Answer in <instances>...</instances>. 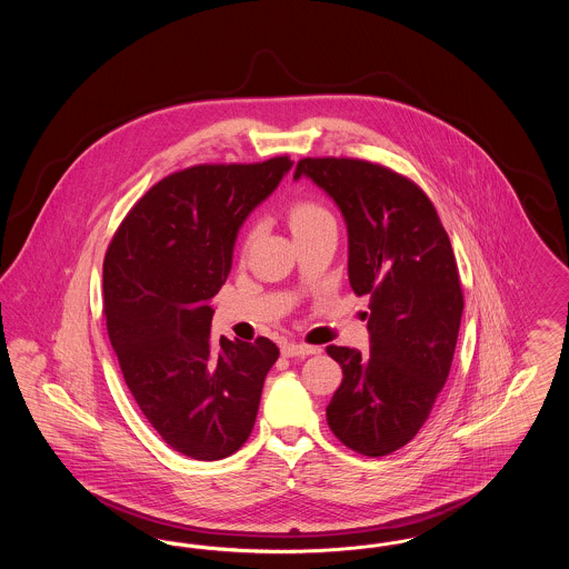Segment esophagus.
Listing matches in <instances>:
<instances>
[{"mask_svg":"<svg viewBox=\"0 0 569 569\" xmlns=\"http://www.w3.org/2000/svg\"><path fill=\"white\" fill-rule=\"evenodd\" d=\"M320 350L313 348V346H302V343H283L281 353L288 356V358H302V356H311V353H318Z\"/></svg>","mask_w":569,"mask_h":569,"instance_id":"esophagus-1","label":"esophagus"}]
</instances>
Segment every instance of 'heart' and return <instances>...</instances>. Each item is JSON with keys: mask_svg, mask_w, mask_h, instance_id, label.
I'll return each instance as SVG.
<instances>
[{"mask_svg": "<svg viewBox=\"0 0 569 569\" xmlns=\"http://www.w3.org/2000/svg\"><path fill=\"white\" fill-rule=\"evenodd\" d=\"M328 219H332L330 213L326 211L322 204H318L313 200H297L288 209V221H290L292 234L305 232V230H309V228H313L322 221H328Z\"/></svg>", "mask_w": 569, "mask_h": 569, "instance_id": "obj_1", "label": "heart"}]
</instances>
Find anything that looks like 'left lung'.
Segmentation results:
<instances>
[{
	"instance_id": "left-lung-1",
	"label": "left lung",
	"mask_w": 569,
	"mask_h": 569,
	"mask_svg": "<svg viewBox=\"0 0 569 569\" xmlns=\"http://www.w3.org/2000/svg\"><path fill=\"white\" fill-rule=\"evenodd\" d=\"M307 177L348 228V277L369 295V350L328 346L343 381L326 407L330 431L365 457H386L427 422L457 348L462 292L433 202L406 177L350 158H305Z\"/></svg>"
}]
</instances>
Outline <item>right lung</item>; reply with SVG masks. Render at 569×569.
<instances>
[{"instance_id":"1","label":"right lung","mask_w":569,"mask_h":569,"mask_svg":"<svg viewBox=\"0 0 569 569\" xmlns=\"http://www.w3.org/2000/svg\"><path fill=\"white\" fill-rule=\"evenodd\" d=\"M202 163L156 183L104 258L110 346L136 403L163 441L196 460L234 455L251 433L279 348L211 337L213 305L239 230L292 168Z\"/></svg>"}]
</instances>
